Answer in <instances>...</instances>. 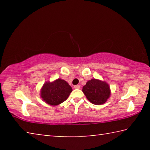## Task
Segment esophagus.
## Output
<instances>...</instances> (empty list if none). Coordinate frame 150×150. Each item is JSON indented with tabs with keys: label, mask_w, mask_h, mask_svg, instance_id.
I'll return each instance as SVG.
<instances>
[{
	"label": "esophagus",
	"mask_w": 150,
	"mask_h": 150,
	"mask_svg": "<svg viewBox=\"0 0 150 150\" xmlns=\"http://www.w3.org/2000/svg\"><path fill=\"white\" fill-rule=\"evenodd\" d=\"M74 88H76V89H79L81 88V86L79 85H75L74 86Z\"/></svg>",
	"instance_id": "34e87169"
}]
</instances>
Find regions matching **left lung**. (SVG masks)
Instances as JSON below:
<instances>
[{"instance_id": "1", "label": "left lung", "mask_w": 150, "mask_h": 150, "mask_svg": "<svg viewBox=\"0 0 150 150\" xmlns=\"http://www.w3.org/2000/svg\"><path fill=\"white\" fill-rule=\"evenodd\" d=\"M82 91L87 99L96 105L105 103L110 95V89L108 83L96 79L88 81L83 86Z\"/></svg>"}]
</instances>
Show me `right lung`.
<instances>
[{"mask_svg": "<svg viewBox=\"0 0 150 150\" xmlns=\"http://www.w3.org/2000/svg\"><path fill=\"white\" fill-rule=\"evenodd\" d=\"M72 88L65 81L57 79L53 82H45L40 91V96L45 103L57 106L67 99Z\"/></svg>", "mask_w": 150, "mask_h": 150, "instance_id": "obj_1", "label": "right lung"}]
</instances>
